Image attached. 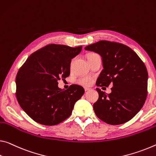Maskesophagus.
Returning a JSON list of instances; mask_svg holds the SVG:
<instances>
[{
	"label": "esophagus",
	"instance_id": "esophagus-1",
	"mask_svg": "<svg viewBox=\"0 0 156 156\" xmlns=\"http://www.w3.org/2000/svg\"><path fill=\"white\" fill-rule=\"evenodd\" d=\"M91 90V88H90V87H85V91H89V90Z\"/></svg>",
	"mask_w": 156,
	"mask_h": 156
}]
</instances>
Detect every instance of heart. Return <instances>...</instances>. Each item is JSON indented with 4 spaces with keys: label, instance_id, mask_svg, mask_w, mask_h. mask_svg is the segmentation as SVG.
<instances>
[{
    "label": "heart",
    "instance_id": "obj_1",
    "mask_svg": "<svg viewBox=\"0 0 156 156\" xmlns=\"http://www.w3.org/2000/svg\"><path fill=\"white\" fill-rule=\"evenodd\" d=\"M93 55H95V54H90L89 56H91ZM73 62V60H71L70 62L71 67V66H72ZM76 82H77L79 85H81L83 86H90L91 85V83H92V82H93V78L90 77V76H83V77L79 78L78 80H76Z\"/></svg>",
    "mask_w": 156,
    "mask_h": 156
}]
</instances>
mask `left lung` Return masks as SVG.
I'll return each instance as SVG.
<instances>
[{
    "label": "left lung",
    "mask_w": 156,
    "mask_h": 156,
    "mask_svg": "<svg viewBox=\"0 0 156 156\" xmlns=\"http://www.w3.org/2000/svg\"><path fill=\"white\" fill-rule=\"evenodd\" d=\"M85 49L102 58L103 69L96 85L113 86L108 94L96 88L99 97L93 105L96 115L110 125L128 122L143 107L147 96L148 72L144 62L134 51L120 43L101 40Z\"/></svg>",
    "instance_id": "1"
}]
</instances>
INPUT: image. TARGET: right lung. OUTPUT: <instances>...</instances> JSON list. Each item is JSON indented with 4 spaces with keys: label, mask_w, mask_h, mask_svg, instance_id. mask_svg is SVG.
Segmentation results:
<instances>
[{
    "label": "right lung",
    "mask_w": 156,
    "mask_h": 156,
    "mask_svg": "<svg viewBox=\"0 0 156 156\" xmlns=\"http://www.w3.org/2000/svg\"><path fill=\"white\" fill-rule=\"evenodd\" d=\"M81 51L82 46L72 48L48 44L31 54L19 70L16 77L17 101L34 122L57 125L72 113L85 90L78 85L62 90L58 81L69 76L71 59Z\"/></svg>",
    "instance_id": "right-lung-1"
}]
</instances>
